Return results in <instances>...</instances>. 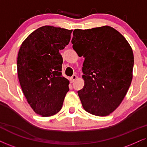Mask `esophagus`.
I'll use <instances>...</instances> for the list:
<instances>
[{
  "instance_id": "obj_1",
  "label": "esophagus",
  "mask_w": 147,
  "mask_h": 147,
  "mask_svg": "<svg viewBox=\"0 0 147 147\" xmlns=\"http://www.w3.org/2000/svg\"><path fill=\"white\" fill-rule=\"evenodd\" d=\"M77 78V75H72L71 77H70V79H69V81H70V83H72V82H74V81H75Z\"/></svg>"
}]
</instances>
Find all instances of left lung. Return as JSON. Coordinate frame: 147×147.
<instances>
[{
	"label": "left lung",
	"mask_w": 147,
	"mask_h": 147,
	"mask_svg": "<svg viewBox=\"0 0 147 147\" xmlns=\"http://www.w3.org/2000/svg\"><path fill=\"white\" fill-rule=\"evenodd\" d=\"M71 42L78 55L85 58V84L77 92L83 107L95 116H107L121 103L131 83V47L123 35L109 26L74 30Z\"/></svg>",
	"instance_id": "obj_1"
}]
</instances>
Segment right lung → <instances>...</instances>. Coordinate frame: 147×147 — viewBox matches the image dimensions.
<instances>
[{"instance_id": "obj_1", "label": "right lung", "mask_w": 147, "mask_h": 147, "mask_svg": "<svg viewBox=\"0 0 147 147\" xmlns=\"http://www.w3.org/2000/svg\"><path fill=\"white\" fill-rule=\"evenodd\" d=\"M72 30L44 26L22 42L17 69L23 93L31 108L42 116L59 112L69 90V81L61 74L59 53L68 45Z\"/></svg>"}]
</instances>
